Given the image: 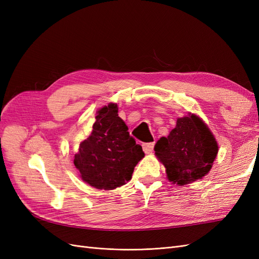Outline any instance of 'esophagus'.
<instances>
[{
  "label": "esophagus",
  "instance_id": "1",
  "mask_svg": "<svg viewBox=\"0 0 259 259\" xmlns=\"http://www.w3.org/2000/svg\"><path fill=\"white\" fill-rule=\"evenodd\" d=\"M153 146H154V143H145L143 144V149L145 153H151L152 150H153Z\"/></svg>",
  "mask_w": 259,
  "mask_h": 259
}]
</instances>
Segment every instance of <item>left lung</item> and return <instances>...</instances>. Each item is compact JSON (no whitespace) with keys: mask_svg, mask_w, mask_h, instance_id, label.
<instances>
[{"mask_svg":"<svg viewBox=\"0 0 259 259\" xmlns=\"http://www.w3.org/2000/svg\"><path fill=\"white\" fill-rule=\"evenodd\" d=\"M154 151L165 167L168 182L185 186L208 174L218 153V144L205 122L189 112L178 117L175 128L156 142Z\"/></svg>","mask_w":259,"mask_h":259,"instance_id":"obj_1","label":"left lung"}]
</instances>
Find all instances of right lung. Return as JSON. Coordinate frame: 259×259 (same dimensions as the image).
Wrapping results in <instances>:
<instances>
[{
	"mask_svg": "<svg viewBox=\"0 0 259 259\" xmlns=\"http://www.w3.org/2000/svg\"><path fill=\"white\" fill-rule=\"evenodd\" d=\"M117 110L113 103L99 109L91 135L74 155L81 179L100 190H113L130 182L137 163L145 156Z\"/></svg>",
	"mask_w": 259,
	"mask_h": 259,
	"instance_id": "obj_1",
	"label": "right lung"
}]
</instances>
